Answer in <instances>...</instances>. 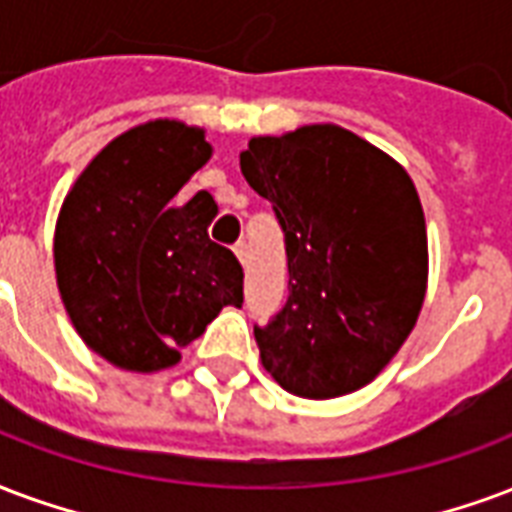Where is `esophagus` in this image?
<instances>
[{
    "mask_svg": "<svg viewBox=\"0 0 512 512\" xmlns=\"http://www.w3.org/2000/svg\"><path fill=\"white\" fill-rule=\"evenodd\" d=\"M233 252H236V257L241 260V263H246V244H244V241H238V244L233 246Z\"/></svg>",
    "mask_w": 512,
    "mask_h": 512,
    "instance_id": "obj_1",
    "label": "esophagus"
}]
</instances>
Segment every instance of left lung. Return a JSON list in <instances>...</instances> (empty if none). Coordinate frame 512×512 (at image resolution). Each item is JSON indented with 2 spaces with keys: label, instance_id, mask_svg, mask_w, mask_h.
I'll return each instance as SVG.
<instances>
[{
  "label": "left lung",
  "instance_id": "1",
  "mask_svg": "<svg viewBox=\"0 0 512 512\" xmlns=\"http://www.w3.org/2000/svg\"><path fill=\"white\" fill-rule=\"evenodd\" d=\"M241 173L285 233L287 304L255 325L287 393L333 399L369 385L418 323L429 244L399 162L336 124L252 138Z\"/></svg>",
  "mask_w": 512,
  "mask_h": 512
}]
</instances>
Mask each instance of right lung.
I'll list each match as a JSON object with an SVG mask.
<instances>
[{"label":"right lung","mask_w":512,"mask_h":512,"mask_svg":"<svg viewBox=\"0 0 512 512\" xmlns=\"http://www.w3.org/2000/svg\"><path fill=\"white\" fill-rule=\"evenodd\" d=\"M211 157L206 132L157 119L113 138L56 219V285L75 331L127 372L176 366L222 306L244 304L236 255L208 238L217 203L173 198Z\"/></svg>","instance_id":"1"}]
</instances>
